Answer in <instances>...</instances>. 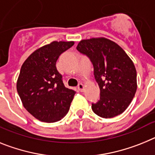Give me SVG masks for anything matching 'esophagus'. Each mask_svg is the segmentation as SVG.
<instances>
[{
    "instance_id": "34e87169",
    "label": "esophagus",
    "mask_w": 155,
    "mask_h": 155,
    "mask_svg": "<svg viewBox=\"0 0 155 155\" xmlns=\"http://www.w3.org/2000/svg\"><path fill=\"white\" fill-rule=\"evenodd\" d=\"M78 90H79V91L83 92V90H84V85H83V83H79V85H78Z\"/></svg>"
}]
</instances>
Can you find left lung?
<instances>
[{
	"label": "left lung",
	"mask_w": 155,
	"mask_h": 155,
	"mask_svg": "<svg viewBox=\"0 0 155 155\" xmlns=\"http://www.w3.org/2000/svg\"><path fill=\"white\" fill-rule=\"evenodd\" d=\"M76 49L92 62L100 88V100L91 107L94 112L105 118L122 114L137 91V71L133 61L120 46L104 37L81 40Z\"/></svg>",
	"instance_id": "left-lung-1"
}]
</instances>
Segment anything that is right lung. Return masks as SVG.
<instances>
[{
  "label": "right lung",
  "instance_id": "obj_1",
  "mask_svg": "<svg viewBox=\"0 0 155 155\" xmlns=\"http://www.w3.org/2000/svg\"><path fill=\"white\" fill-rule=\"evenodd\" d=\"M73 44L53 41L36 50L21 65L17 91L24 107L41 122H58L69 110L76 92L64 87L56 61Z\"/></svg>",
  "mask_w": 155,
  "mask_h": 155
}]
</instances>
